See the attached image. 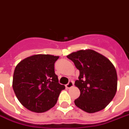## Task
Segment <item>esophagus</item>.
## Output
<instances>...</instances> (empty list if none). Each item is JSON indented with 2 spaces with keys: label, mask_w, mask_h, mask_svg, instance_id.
Returning a JSON list of instances; mask_svg holds the SVG:
<instances>
[{
  "label": "esophagus",
  "mask_w": 129,
  "mask_h": 129,
  "mask_svg": "<svg viewBox=\"0 0 129 129\" xmlns=\"http://www.w3.org/2000/svg\"><path fill=\"white\" fill-rule=\"evenodd\" d=\"M73 86H74V81H72V80L69 81V82H68V84L66 85V88H68V89L71 88V87H72Z\"/></svg>",
  "instance_id": "34e87169"
}]
</instances>
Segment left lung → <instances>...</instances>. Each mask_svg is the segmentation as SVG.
<instances>
[{"label": "left lung", "mask_w": 129, "mask_h": 129, "mask_svg": "<svg viewBox=\"0 0 129 129\" xmlns=\"http://www.w3.org/2000/svg\"><path fill=\"white\" fill-rule=\"evenodd\" d=\"M79 70L75 85L80 95L75 105L87 113L103 109L116 94L117 75L114 66L107 57L94 50H79L67 56Z\"/></svg>", "instance_id": "8db88e82"}]
</instances>
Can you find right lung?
<instances>
[{
    "instance_id": "right-lung-1",
    "label": "right lung",
    "mask_w": 129,
    "mask_h": 129,
    "mask_svg": "<svg viewBox=\"0 0 129 129\" xmlns=\"http://www.w3.org/2000/svg\"><path fill=\"white\" fill-rule=\"evenodd\" d=\"M58 56L38 54L23 59L14 72L12 87L23 106L43 113L56 104L63 85L59 84L54 63Z\"/></svg>"
}]
</instances>
